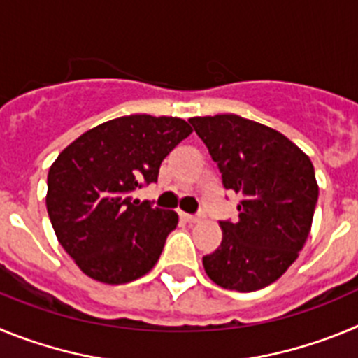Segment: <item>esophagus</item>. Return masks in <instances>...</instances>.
<instances>
[{"mask_svg":"<svg viewBox=\"0 0 358 358\" xmlns=\"http://www.w3.org/2000/svg\"><path fill=\"white\" fill-rule=\"evenodd\" d=\"M179 217H181V220H185L186 224H195V222H199V215L181 213V215H179Z\"/></svg>","mask_w":358,"mask_h":358,"instance_id":"34e87169","label":"esophagus"}]
</instances>
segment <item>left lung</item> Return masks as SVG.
Segmentation results:
<instances>
[{
	"mask_svg": "<svg viewBox=\"0 0 358 358\" xmlns=\"http://www.w3.org/2000/svg\"><path fill=\"white\" fill-rule=\"evenodd\" d=\"M222 173L242 195L238 220H220L222 242L202 258L218 287L252 292L296 262L308 238L319 188L314 164L289 138L236 115L188 120Z\"/></svg>",
	"mask_w": 358,
	"mask_h": 358,
	"instance_id": "obj_1",
	"label": "left lung"
}]
</instances>
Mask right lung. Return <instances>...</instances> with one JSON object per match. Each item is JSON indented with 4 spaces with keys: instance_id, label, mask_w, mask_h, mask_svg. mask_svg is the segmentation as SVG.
<instances>
[{
    "instance_id": "1",
    "label": "right lung",
    "mask_w": 358,
    "mask_h": 358,
    "mask_svg": "<svg viewBox=\"0 0 358 358\" xmlns=\"http://www.w3.org/2000/svg\"><path fill=\"white\" fill-rule=\"evenodd\" d=\"M189 134L181 118L131 115L100 123L59 154L48 172L46 208L82 273L122 285L157 264L179 217L134 201L132 192L156 182L161 161Z\"/></svg>"
}]
</instances>
